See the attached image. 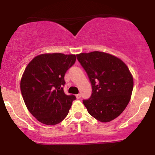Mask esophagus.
<instances>
[{"label": "esophagus", "mask_w": 155, "mask_h": 155, "mask_svg": "<svg viewBox=\"0 0 155 155\" xmlns=\"http://www.w3.org/2000/svg\"><path fill=\"white\" fill-rule=\"evenodd\" d=\"M76 97L77 99H79L81 97V94H77V95H76Z\"/></svg>", "instance_id": "34e87169"}]
</instances>
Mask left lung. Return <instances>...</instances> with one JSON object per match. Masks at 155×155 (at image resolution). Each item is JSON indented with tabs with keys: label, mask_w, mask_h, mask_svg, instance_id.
<instances>
[{
	"label": "left lung",
	"mask_w": 155,
	"mask_h": 155,
	"mask_svg": "<svg viewBox=\"0 0 155 155\" xmlns=\"http://www.w3.org/2000/svg\"><path fill=\"white\" fill-rule=\"evenodd\" d=\"M76 58L92 84L90 99L83 101L88 113L101 122H111L127 107L133 89V77L125 63L114 55L94 51Z\"/></svg>",
	"instance_id": "left-lung-1"
}]
</instances>
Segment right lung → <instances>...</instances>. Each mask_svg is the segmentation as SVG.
Instances as JSON below:
<instances>
[{"mask_svg":"<svg viewBox=\"0 0 155 155\" xmlns=\"http://www.w3.org/2000/svg\"><path fill=\"white\" fill-rule=\"evenodd\" d=\"M76 59L75 54L46 53L35 57L25 69L20 81L23 100L41 123L54 125L68 114L76 97L64 92V76Z\"/></svg>","mask_w":155,"mask_h":155,"instance_id":"obj_1","label":"right lung"}]
</instances>
